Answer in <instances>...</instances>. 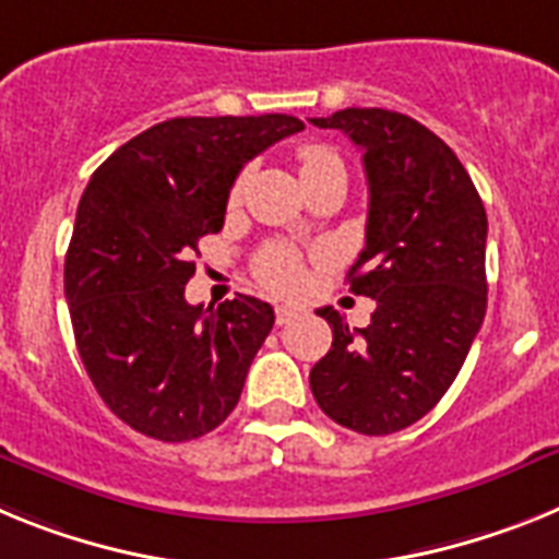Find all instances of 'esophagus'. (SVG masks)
Masks as SVG:
<instances>
[{
	"instance_id": "esophagus-1",
	"label": "esophagus",
	"mask_w": 559,
	"mask_h": 559,
	"mask_svg": "<svg viewBox=\"0 0 559 559\" xmlns=\"http://www.w3.org/2000/svg\"><path fill=\"white\" fill-rule=\"evenodd\" d=\"M295 318H300V309L293 307V304H278V307H275V323H278V326L293 323Z\"/></svg>"
}]
</instances>
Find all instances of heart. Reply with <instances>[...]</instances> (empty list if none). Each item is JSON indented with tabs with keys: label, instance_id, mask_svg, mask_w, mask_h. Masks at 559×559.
<instances>
[{
	"label": "heart",
	"instance_id": "1",
	"mask_svg": "<svg viewBox=\"0 0 559 559\" xmlns=\"http://www.w3.org/2000/svg\"><path fill=\"white\" fill-rule=\"evenodd\" d=\"M298 163H300V179L309 182L314 177H326V174H346L343 157L334 152L332 145L323 143H307L298 148ZM245 179H236L233 186V199H239ZM255 278L275 293H293L304 284V255L289 245H266L255 255Z\"/></svg>",
	"mask_w": 559,
	"mask_h": 559
}]
</instances>
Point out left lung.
<instances>
[{
	"label": "left lung",
	"mask_w": 559,
	"mask_h": 559,
	"mask_svg": "<svg viewBox=\"0 0 559 559\" xmlns=\"http://www.w3.org/2000/svg\"><path fill=\"white\" fill-rule=\"evenodd\" d=\"M362 148L366 247L348 270L377 300L366 329L332 307V348L309 373L320 411L366 436L411 427L448 394L487 312V211L448 143L388 109L312 118Z\"/></svg>",
	"instance_id": "8db88e82"
}]
</instances>
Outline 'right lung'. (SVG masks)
<instances>
[{
  "label": "right lung",
  "instance_id": "add662e5",
  "mask_svg": "<svg viewBox=\"0 0 559 559\" xmlns=\"http://www.w3.org/2000/svg\"><path fill=\"white\" fill-rule=\"evenodd\" d=\"M300 129L293 115L174 118L92 174L67 250L64 295L92 385L138 433L199 439L239 402L273 307L250 295L191 307V259L199 239L225 225L245 163Z\"/></svg>",
  "mask_w": 559,
  "mask_h": 559
}]
</instances>
